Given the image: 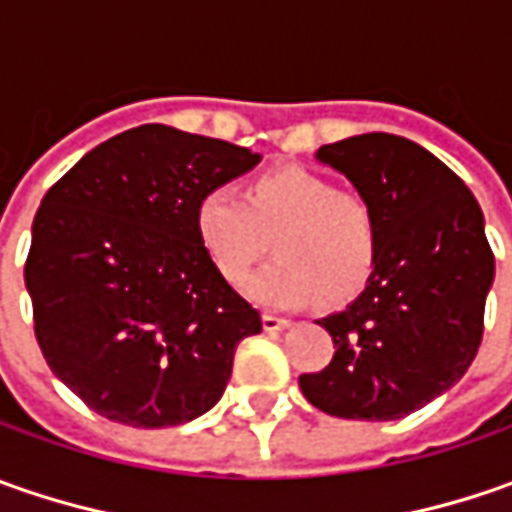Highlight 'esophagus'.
<instances>
[{"label": "esophagus", "instance_id": "34e87169", "mask_svg": "<svg viewBox=\"0 0 512 512\" xmlns=\"http://www.w3.org/2000/svg\"><path fill=\"white\" fill-rule=\"evenodd\" d=\"M262 327H265L267 333H273V330H285V327H290V319H282V316L265 313V316H262Z\"/></svg>", "mask_w": 512, "mask_h": 512}]
</instances>
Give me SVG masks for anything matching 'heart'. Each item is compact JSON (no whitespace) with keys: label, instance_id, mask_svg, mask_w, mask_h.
Instances as JSON below:
<instances>
[{"label":"heart","instance_id":"b5f03b06","mask_svg":"<svg viewBox=\"0 0 512 512\" xmlns=\"http://www.w3.org/2000/svg\"><path fill=\"white\" fill-rule=\"evenodd\" d=\"M196 233L230 285H245L273 233L276 259L253 279L262 305L339 307L359 296L379 262V222L356 190H339L305 168L262 173L247 193L210 187L196 207Z\"/></svg>","mask_w":512,"mask_h":512}]
</instances>
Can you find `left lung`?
Listing matches in <instances>:
<instances>
[{"mask_svg":"<svg viewBox=\"0 0 512 512\" xmlns=\"http://www.w3.org/2000/svg\"><path fill=\"white\" fill-rule=\"evenodd\" d=\"M379 222V262L353 305L319 319L336 353L299 387L339 419L390 422L467 373L484 333L493 250L462 179L416 142L364 133L319 148Z\"/></svg>","mask_w":512,"mask_h":512,"instance_id":"1","label":"left lung"}]
</instances>
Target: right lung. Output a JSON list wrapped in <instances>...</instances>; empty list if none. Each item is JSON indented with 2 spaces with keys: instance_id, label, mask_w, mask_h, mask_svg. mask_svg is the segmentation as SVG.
I'll return each mask as SVG.
<instances>
[{
  "instance_id": "1",
  "label": "right lung",
  "mask_w": 512,
  "mask_h": 512,
  "mask_svg": "<svg viewBox=\"0 0 512 512\" xmlns=\"http://www.w3.org/2000/svg\"><path fill=\"white\" fill-rule=\"evenodd\" d=\"M259 153L142 125L82 156L33 219L25 285L48 367L110 422L173 427L225 393L262 316L199 242L196 207Z\"/></svg>"
}]
</instances>
